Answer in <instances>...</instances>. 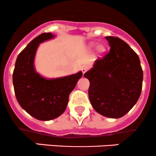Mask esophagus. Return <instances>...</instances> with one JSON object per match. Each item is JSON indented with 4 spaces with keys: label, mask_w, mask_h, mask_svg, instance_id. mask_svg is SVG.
I'll list each match as a JSON object with an SVG mask.
<instances>
[{
    "label": "esophagus",
    "mask_w": 156,
    "mask_h": 156,
    "mask_svg": "<svg viewBox=\"0 0 156 156\" xmlns=\"http://www.w3.org/2000/svg\"><path fill=\"white\" fill-rule=\"evenodd\" d=\"M81 70H82V72H83V73L84 74V73L89 70V67H87V66H83V67H82Z\"/></svg>",
    "instance_id": "esophagus-1"
}]
</instances>
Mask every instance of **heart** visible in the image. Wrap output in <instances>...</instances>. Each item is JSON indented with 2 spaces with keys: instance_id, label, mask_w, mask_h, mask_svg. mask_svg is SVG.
I'll return each mask as SVG.
<instances>
[{
  "instance_id": "heart-1",
  "label": "heart",
  "mask_w": 156,
  "mask_h": 156,
  "mask_svg": "<svg viewBox=\"0 0 156 156\" xmlns=\"http://www.w3.org/2000/svg\"><path fill=\"white\" fill-rule=\"evenodd\" d=\"M99 48V50H100V51H102L103 48H102V47H99V48Z\"/></svg>"
}]
</instances>
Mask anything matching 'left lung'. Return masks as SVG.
I'll return each mask as SVG.
<instances>
[{"mask_svg":"<svg viewBox=\"0 0 156 156\" xmlns=\"http://www.w3.org/2000/svg\"><path fill=\"white\" fill-rule=\"evenodd\" d=\"M111 49L84 74L93 108L110 118L125 115L138 101L143 73L137 54L118 37L106 36Z\"/></svg>","mask_w":156,"mask_h":156,"instance_id":"obj_1","label":"left lung"}]
</instances>
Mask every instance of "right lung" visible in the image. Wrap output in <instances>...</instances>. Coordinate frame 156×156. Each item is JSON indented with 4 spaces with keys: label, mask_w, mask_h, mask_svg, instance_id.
<instances>
[{
    "label": "right lung",
    "mask_w": 156,
    "mask_h": 156,
    "mask_svg": "<svg viewBox=\"0 0 156 156\" xmlns=\"http://www.w3.org/2000/svg\"><path fill=\"white\" fill-rule=\"evenodd\" d=\"M51 32L34 38L16 58L13 73L16 98L20 105L39 121H50L62 115L67 108L69 95L83 73L56 79H46L37 73L34 59L40 43L55 38Z\"/></svg>",
    "instance_id": "obj_1"
}]
</instances>
